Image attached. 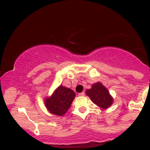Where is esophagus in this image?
I'll return each mask as SVG.
<instances>
[{
	"mask_svg": "<svg viewBox=\"0 0 150 150\" xmlns=\"http://www.w3.org/2000/svg\"><path fill=\"white\" fill-rule=\"evenodd\" d=\"M78 96H85V92H82V93H78Z\"/></svg>",
	"mask_w": 150,
	"mask_h": 150,
	"instance_id": "esophagus-1",
	"label": "esophagus"
}]
</instances>
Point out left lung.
<instances>
[{"instance_id": "left-lung-1", "label": "left lung", "mask_w": 150, "mask_h": 150, "mask_svg": "<svg viewBox=\"0 0 150 150\" xmlns=\"http://www.w3.org/2000/svg\"><path fill=\"white\" fill-rule=\"evenodd\" d=\"M86 94L93 103L102 108H107L112 104L113 99L108 90L100 83L93 84L91 88L86 91Z\"/></svg>"}]
</instances>
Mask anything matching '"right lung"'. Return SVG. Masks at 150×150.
<instances>
[{"mask_svg":"<svg viewBox=\"0 0 150 150\" xmlns=\"http://www.w3.org/2000/svg\"><path fill=\"white\" fill-rule=\"evenodd\" d=\"M75 96L73 91L60 86L51 97L46 99L45 104L50 112L62 116L69 110Z\"/></svg>","mask_w":150,"mask_h":150,"instance_id":"right-lung-1","label":"right lung"}]
</instances>
